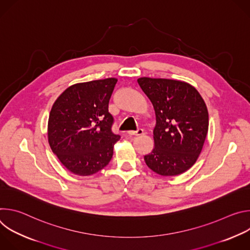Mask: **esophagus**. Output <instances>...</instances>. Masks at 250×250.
Segmentation results:
<instances>
[{
    "label": "esophagus",
    "instance_id": "obj_1",
    "mask_svg": "<svg viewBox=\"0 0 250 250\" xmlns=\"http://www.w3.org/2000/svg\"><path fill=\"white\" fill-rule=\"evenodd\" d=\"M129 135H133V136H139V135H142L144 134V129H141V128H139V129H137V130H129L128 132H127Z\"/></svg>",
    "mask_w": 250,
    "mask_h": 250
}]
</instances>
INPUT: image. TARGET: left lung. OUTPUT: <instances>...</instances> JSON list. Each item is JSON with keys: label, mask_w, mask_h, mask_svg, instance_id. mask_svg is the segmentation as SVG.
<instances>
[{"label": "left lung", "mask_w": 250, "mask_h": 250, "mask_svg": "<svg viewBox=\"0 0 250 250\" xmlns=\"http://www.w3.org/2000/svg\"><path fill=\"white\" fill-rule=\"evenodd\" d=\"M137 83L155 112L154 147L146 165L161 176H177L199 158L208 129L206 103L191 84L172 79L140 77Z\"/></svg>", "instance_id": "left-lung-1"}]
</instances>
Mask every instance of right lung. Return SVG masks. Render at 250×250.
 Here are the masks:
<instances>
[{
  "label": "right lung",
  "instance_id": "right-lung-1",
  "mask_svg": "<svg viewBox=\"0 0 250 250\" xmlns=\"http://www.w3.org/2000/svg\"><path fill=\"white\" fill-rule=\"evenodd\" d=\"M117 78L68 87L54 102L47 125L52 152L78 176H90L109 164L120 135L112 132L109 101Z\"/></svg>",
  "mask_w": 250,
  "mask_h": 250
}]
</instances>
